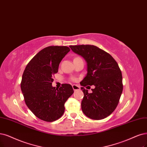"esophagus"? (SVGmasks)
<instances>
[{
	"label": "esophagus",
	"mask_w": 147,
	"mask_h": 147,
	"mask_svg": "<svg viewBox=\"0 0 147 147\" xmlns=\"http://www.w3.org/2000/svg\"><path fill=\"white\" fill-rule=\"evenodd\" d=\"M72 86H73V90H74V91L79 90L80 89V86H79V85H73Z\"/></svg>",
	"instance_id": "obj_1"
}]
</instances>
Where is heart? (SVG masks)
I'll use <instances>...</instances> for the list:
<instances>
[{
  "mask_svg": "<svg viewBox=\"0 0 147 147\" xmlns=\"http://www.w3.org/2000/svg\"><path fill=\"white\" fill-rule=\"evenodd\" d=\"M78 57H76V58H78ZM75 58V59H76ZM71 80H75V78H71Z\"/></svg>",
  "mask_w": 147,
  "mask_h": 147,
  "instance_id": "obj_1",
  "label": "heart"
}]
</instances>
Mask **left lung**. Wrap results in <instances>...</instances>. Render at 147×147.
<instances>
[{
	"label": "left lung",
	"mask_w": 147,
	"mask_h": 147,
	"mask_svg": "<svg viewBox=\"0 0 147 147\" xmlns=\"http://www.w3.org/2000/svg\"><path fill=\"white\" fill-rule=\"evenodd\" d=\"M69 47L87 63V74L80 83L84 86L81 87L84 94L81 103L83 113L94 120L108 117L116 109L123 91L122 76L117 63L109 53L94 45ZM93 84L95 88L89 94L84 87Z\"/></svg>",
	"instance_id": "1"
}]
</instances>
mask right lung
<instances>
[{"label": "right lung", "instance_id": "right-lung-1", "mask_svg": "<svg viewBox=\"0 0 147 147\" xmlns=\"http://www.w3.org/2000/svg\"><path fill=\"white\" fill-rule=\"evenodd\" d=\"M70 51L66 46H50L40 51L29 62L20 84L25 104L39 119L53 122L65 111L64 104L74 91L70 84L53 87L54 75L60 62Z\"/></svg>", "mask_w": 147, "mask_h": 147}]
</instances>
